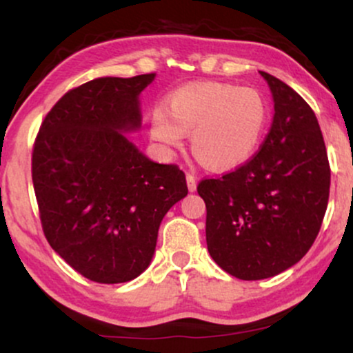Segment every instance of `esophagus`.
Masks as SVG:
<instances>
[{"mask_svg": "<svg viewBox=\"0 0 353 353\" xmlns=\"http://www.w3.org/2000/svg\"><path fill=\"white\" fill-rule=\"evenodd\" d=\"M185 181H188V189L190 190V192H194V190L197 189V179H196V177H194L192 174H188V176H185Z\"/></svg>", "mask_w": 353, "mask_h": 353, "instance_id": "obj_1", "label": "esophagus"}]
</instances>
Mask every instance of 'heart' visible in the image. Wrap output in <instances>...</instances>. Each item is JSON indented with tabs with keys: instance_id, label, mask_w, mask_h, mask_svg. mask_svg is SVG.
<instances>
[{
	"instance_id": "heart-1",
	"label": "heart",
	"mask_w": 353,
	"mask_h": 353,
	"mask_svg": "<svg viewBox=\"0 0 353 353\" xmlns=\"http://www.w3.org/2000/svg\"><path fill=\"white\" fill-rule=\"evenodd\" d=\"M270 108L259 89L219 81L185 84L154 109L149 132L165 149L182 145L189 134L192 154L212 171H229L257 151Z\"/></svg>"
}]
</instances>
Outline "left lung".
Wrapping results in <instances>:
<instances>
[{
	"label": "left lung",
	"mask_w": 353,
	"mask_h": 353,
	"mask_svg": "<svg viewBox=\"0 0 353 353\" xmlns=\"http://www.w3.org/2000/svg\"><path fill=\"white\" fill-rule=\"evenodd\" d=\"M274 121L249 163L197 192L205 202L210 257L242 281L283 272L309 252L329 202L330 168L317 117L292 88L261 71Z\"/></svg>",
	"instance_id": "1"
}]
</instances>
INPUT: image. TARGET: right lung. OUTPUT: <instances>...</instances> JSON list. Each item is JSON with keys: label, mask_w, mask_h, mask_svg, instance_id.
<instances>
[{"label": "right lung", "mask_w": 353, "mask_h": 353, "mask_svg": "<svg viewBox=\"0 0 353 353\" xmlns=\"http://www.w3.org/2000/svg\"><path fill=\"white\" fill-rule=\"evenodd\" d=\"M154 78L106 76L71 89L36 137L33 184L44 236L92 282L143 274L164 216L188 196L177 165L154 163L125 136L141 129L139 94Z\"/></svg>", "instance_id": "1"}]
</instances>
